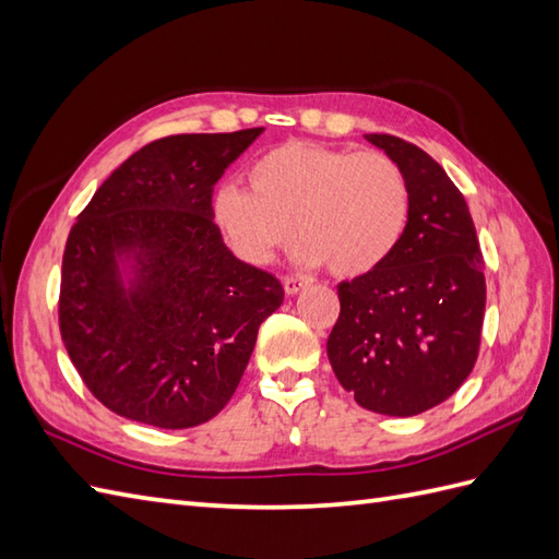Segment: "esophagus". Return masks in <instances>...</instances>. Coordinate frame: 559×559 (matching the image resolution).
<instances>
[{"label": "esophagus", "instance_id": "1", "mask_svg": "<svg viewBox=\"0 0 559 559\" xmlns=\"http://www.w3.org/2000/svg\"><path fill=\"white\" fill-rule=\"evenodd\" d=\"M307 285H311V278L309 276H300V274H295V276H285L283 278V288H285V293L288 295H297V293H302Z\"/></svg>", "mask_w": 559, "mask_h": 559}]
</instances>
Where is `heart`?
I'll list each match as a JSON object with an SVG mask.
<instances>
[{"label":"heart","mask_w":559,"mask_h":559,"mask_svg":"<svg viewBox=\"0 0 559 559\" xmlns=\"http://www.w3.org/2000/svg\"><path fill=\"white\" fill-rule=\"evenodd\" d=\"M248 188L226 186L214 218L245 262L264 266L293 240L300 259L335 276H361L395 252L409 221V183L383 152L285 142L248 168Z\"/></svg>","instance_id":"1"}]
</instances>
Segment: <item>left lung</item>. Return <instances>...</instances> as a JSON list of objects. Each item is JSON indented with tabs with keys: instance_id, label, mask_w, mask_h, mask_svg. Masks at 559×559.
I'll return each instance as SVG.
<instances>
[{
	"instance_id": "obj_1",
	"label": "left lung",
	"mask_w": 559,
	"mask_h": 559,
	"mask_svg": "<svg viewBox=\"0 0 559 559\" xmlns=\"http://www.w3.org/2000/svg\"><path fill=\"white\" fill-rule=\"evenodd\" d=\"M365 138L405 171L409 221L381 266L338 285L341 317L326 353L357 405L414 417L448 400L476 365L484 254L464 194L443 166L402 138Z\"/></svg>"
}]
</instances>
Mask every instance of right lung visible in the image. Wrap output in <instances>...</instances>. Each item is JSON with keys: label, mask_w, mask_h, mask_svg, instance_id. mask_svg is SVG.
Segmentation results:
<instances>
[{"label": "right lung", "mask_w": 559, "mask_h": 559, "mask_svg": "<svg viewBox=\"0 0 559 559\" xmlns=\"http://www.w3.org/2000/svg\"><path fill=\"white\" fill-rule=\"evenodd\" d=\"M262 131L154 140L78 214L61 264V341L119 417L159 428L216 417L281 307V281L233 257L212 210L216 180Z\"/></svg>", "instance_id": "add662e5"}]
</instances>
